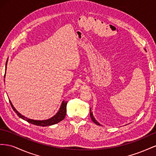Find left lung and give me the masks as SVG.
<instances>
[{"label":"left lung","mask_w":156,"mask_h":156,"mask_svg":"<svg viewBox=\"0 0 156 156\" xmlns=\"http://www.w3.org/2000/svg\"><path fill=\"white\" fill-rule=\"evenodd\" d=\"M90 118H91V119H92V120L93 121V122H94V123H95L96 124H97V125H99V126H101L100 123H99V122L95 119V118L94 117V115H93V113H92V112L91 111V108H90Z\"/></svg>","instance_id":"obj_1"}]
</instances>
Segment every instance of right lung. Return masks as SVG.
Here are the masks:
<instances>
[{
  "instance_id": "obj_1",
  "label": "right lung",
  "mask_w": 156,
  "mask_h": 156,
  "mask_svg": "<svg viewBox=\"0 0 156 156\" xmlns=\"http://www.w3.org/2000/svg\"><path fill=\"white\" fill-rule=\"evenodd\" d=\"M7 62H8V60H7ZM7 62L6 63V66H7ZM5 75H6V73H5ZM5 75H4V78H5ZM4 81H5V79H4ZM10 102L11 106L13 109V111L16 112V114L17 115V116L19 117H20L21 119L28 122L29 123L32 124L36 125V126H52V125L57 124V123H58L59 122L64 120V118H65V116H66V105H67V103H68V101L63 100L62 103H61V105L60 107L59 110L53 116H52L51 118H50V119H47V120H33V119H28V118L25 117V116H23L21 114V113L19 112L16 109V108L13 107V104L12 103L10 100Z\"/></svg>"
}]
</instances>
